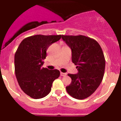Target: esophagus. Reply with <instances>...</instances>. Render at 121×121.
Masks as SVG:
<instances>
[{
  "label": "esophagus",
  "mask_w": 121,
  "mask_h": 121,
  "mask_svg": "<svg viewBox=\"0 0 121 121\" xmlns=\"http://www.w3.org/2000/svg\"><path fill=\"white\" fill-rule=\"evenodd\" d=\"M60 76H66V73L60 72Z\"/></svg>",
  "instance_id": "esophagus-1"
}]
</instances>
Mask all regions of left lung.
Segmentation results:
<instances>
[{"label": "left lung", "instance_id": "1", "mask_svg": "<svg viewBox=\"0 0 121 121\" xmlns=\"http://www.w3.org/2000/svg\"><path fill=\"white\" fill-rule=\"evenodd\" d=\"M72 50V60L76 65L77 74H68L72 79L67 92L77 99L90 96L101 84L104 77L105 59L99 44L83 35H62Z\"/></svg>", "mask_w": 121, "mask_h": 121}]
</instances>
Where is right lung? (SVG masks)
I'll list each match as a JSON object with an SVG mask.
<instances>
[{"label":"right lung","mask_w":121,"mask_h":121,"mask_svg":"<svg viewBox=\"0 0 121 121\" xmlns=\"http://www.w3.org/2000/svg\"><path fill=\"white\" fill-rule=\"evenodd\" d=\"M62 35L31 36L24 39L15 55V72L22 90L33 99L48 95L53 82L60 72L42 68L46 51L50 45L60 39Z\"/></svg>","instance_id":"add662e5"}]
</instances>
